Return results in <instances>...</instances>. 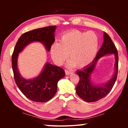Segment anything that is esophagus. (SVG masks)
Segmentation results:
<instances>
[{
    "label": "esophagus",
    "mask_w": 128,
    "mask_h": 128,
    "mask_svg": "<svg viewBox=\"0 0 128 128\" xmlns=\"http://www.w3.org/2000/svg\"><path fill=\"white\" fill-rule=\"evenodd\" d=\"M65 72H66V75H69V74H70L71 73H72V71H70V70H65Z\"/></svg>",
    "instance_id": "esophagus-1"
}]
</instances>
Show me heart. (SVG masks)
I'll return each mask as SVG.
<instances>
[{"mask_svg":"<svg viewBox=\"0 0 128 128\" xmlns=\"http://www.w3.org/2000/svg\"><path fill=\"white\" fill-rule=\"evenodd\" d=\"M99 40L94 32L72 30L62 36L60 43L55 42L51 47L54 61L61 65L68 57L69 66L85 68L91 64L98 51Z\"/></svg>","mask_w":128,"mask_h":128,"instance_id":"obj_1","label":"heart"}]
</instances>
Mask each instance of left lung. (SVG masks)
Returning a JSON list of instances; mask_svg holds the SVG:
<instances>
[{"label": "left lung", "instance_id": "1", "mask_svg": "<svg viewBox=\"0 0 128 128\" xmlns=\"http://www.w3.org/2000/svg\"><path fill=\"white\" fill-rule=\"evenodd\" d=\"M110 53H114L116 55L115 74L111 80L105 85L100 86H95L90 81V74L94 70L98 60L102 56ZM118 50L110 36L104 32L102 46L97 53L95 59L87 67H85L82 70L77 71V74L80 77V81L76 87L77 94L82 99L87 102H94L104 98L112 90L116 81L118 73Z\"/></svg>", "mask_w": 128, "mask_h": 128}]
</instances>
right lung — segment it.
<instances>
[{"instance_id":"add662e5","label":"right lung","mask_w":128,"mask_h":128,"mask_svg":"<svg viewBox=\"0 0 128 128\" xmlns=\"http://www.w3.org/2000/svg\"><path fill=\"white\" fill-rule=\"evenodd\" d=\"M56 26H50L27 32L17 40L12 55V67L17 86L25 96L36 102H46L53 98L57 91L58 82L65 76V72L59 66L47 62L40 74L32 80H26L20 75L17 68L18 54L29 43L42 42L48 51L55 41Z\"/></svg>"}]
</instances>
